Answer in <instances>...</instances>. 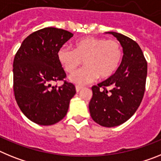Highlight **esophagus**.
<instances>
[{"label": "esophagus", "mask_w": 161, "mask_h": 161, "mask_svg": "<svg viewBox=\"0 0 161 161\" xmlns=\"http://www.w3.org/2000/svg\"><path fill=\"white\" fill-rule=\"evenodd\" d=\"M82 89V87L81 86H79V85H76V92H80V89Z\"/></svg>", "instance_id": "34e87169"}]
</instances>
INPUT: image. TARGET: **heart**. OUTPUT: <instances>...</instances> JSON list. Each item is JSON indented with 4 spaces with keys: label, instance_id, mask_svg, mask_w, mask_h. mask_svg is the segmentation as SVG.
<instances>
[{
    "label": "heart",
    "instance_id": "b5f03b06",
    "mask_svg": "<svg viewBox=\"0 0 161 161\" xmlns=\"http://www.w3.org/2000/svg\"><path fill=\"white\" fill-rule=\"evenodd\" d=\"M123 58V49L116 39L87 37L77 40L74 49L61 47L58 51V59L64 69L72 73L83 64L86 66L72 74L70 80L79 85L93 81L99 76L108 78L114 73Z\"/></svg>",
    "mask_w": 161,
    "mask_h": 161
}]
</instances>
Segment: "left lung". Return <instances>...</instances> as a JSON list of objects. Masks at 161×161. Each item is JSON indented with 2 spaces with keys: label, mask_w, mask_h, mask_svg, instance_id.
I'll return each mask as SVG.
<instances>
[{
  "label": "left lung",
  "mask_w": 161,
  "mask_h": 161,
  "mask_svg": "<svg viewBox=\"0 0 161 161\" xmlns=\"http://www.w3.org/2000/svg\"><path fill=\"white\" fill-rule=\"evenodd\" d=\"M108 33L123 47V59L114 75L92 87L89 108L94 122L113 127L128 120L139 108L144 94L147 64L136 41L119 33Z\"/></svg>",
  "instance_id": "obj_1"
}]
</instances>
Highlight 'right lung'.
I'll return each instance as SVG.
<instances>
[{
  "instance_id": "add662e5",
  "label": "right lung",
  "mask_w": 161,
  "mask_h": 161,
  "mask_svg": "<svg viewBox=\"0 0 161 161\" xmlns=\"http://www.w3.org/2000/svg\"><path fill=\"white\" fill-rule=\"evenodd\" d=\"M73 36L63 29L47 27L24 39L13 64L14 92L22 113L38 125L49 126L65 117L69 102L76 94L73 84L64 80L58 51ZM59 80L61 86H52Z\"/></svg>"
}]
</instances>
